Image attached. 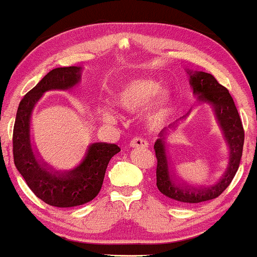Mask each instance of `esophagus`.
I'll list each match as a JSON object with an SVG mask.
<instances>
[{"label": "esophagus", "instance_id": "34e87169", "mask_svg": "<svg viewBox=\"0 0 257 257\" xmlns=\"http://www.w3.org/2000/svg\"><path fill=\"white\" fill-rule=\"evenodd\" d=\"M130 145L132 148H148L149 143L143 138H134L130 142Z\"/></svg>", "mask_w": 257, "mask_h": 257}]
</instances>
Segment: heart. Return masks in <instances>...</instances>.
<instances>
[{
  "mask_svg": "<svg viewBox=\"0 0 257 257\" xmlns=\"http://www.w3.org/2000/svg\"><path fill=\"white\" fill-rule=\"evenodd\" d=\"M160 85L150 78H135L122 87H120L112 96V102L119 109L126 112H138L150 102L151 99L158 93ZM162 106V100L155 99L149 104V116L156 115L158 109ZM101 119L106 122L113 120V115L107 109H100Z\"/></svg>",
  "mask_w": 257,
  "mask_h": 257,
  "instance_id": "heart-1",
  "label": "heart"
}]
</instances>
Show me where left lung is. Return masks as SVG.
I'll list each match as a JSON object with an SVG mask.
<instances>
[{"label": "left lung", "mask_w": 257, "mask_h": 257, "mask_svg": "<svg viewBox=\"0 0 257 257\" xmlns=\"http://www.w3.org/2000/svg\"><path fill=\"white\" fill-rule=\"evenodd\" d=\"M189 83L193 87L194 94L198 95V100L212 104L219 121L224 135L230 147V162L225 175L216 186L210 188L194 189L191 187L176 185L174 177L172 179L168 170L167 155L164 153V131L160 134L154 145L157 158L156 167V185L158 191L168 198L173 199L181 205H193L216 199L229 187L238 170L240 157L244 144V130L242 120L239 118L238 110L229 90L223 87L213 75L202 71H188ZM175 125L173 123L172 126Z\"/></svg>", "instance_id": "8db88e82"}]
</instances>
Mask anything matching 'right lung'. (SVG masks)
I'll use <instances>...</instances> for the list:
<instances>
[{
	"label": "right lung",
	"instance_id": "right-lung-1",
	"mask_svg": "<svg viewBox=\"0 0 257 257\" xmlns=\"http://www.w3.org/2000/svg\"><path fill=\"white\" fill-rule=\"evenodd\" d=\"M81 66L56 68L46 74L20 101L13 130L15 167L31 191L40 200L56 207H74L93 200L99 194L110 158L118 154L115 144H91L84 161L68 173L52 174L37 162L30 141V119L34 104L45 91L69 89L81 80Z\"/></svg>",
	"mask_w": 257,
	"mask_h": 257
}]
</instances>
